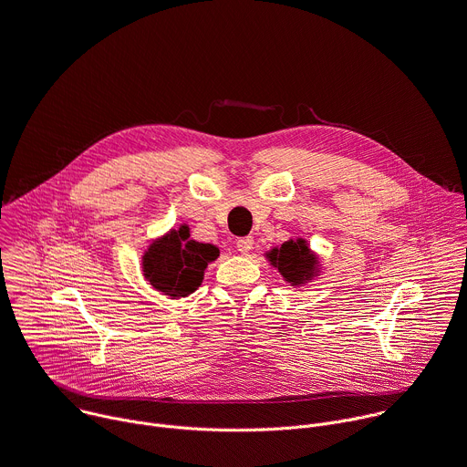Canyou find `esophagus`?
Listing matches in <instances>:
<instances>
[{
  "label": "esophagus",
  "instance_id": "obj_1",
  "mask_svg": "<svg viewBox=\"0 0 467 467\" xmlns=\"http://www.w3.org/2000/svg\"><path fill=\"white\" fill-rule=\"evenodd\" d=\"M252 248H254V239H252V237H241V239L237 241V250H239L241 254H248Z\"/></svg>",
  "mask_w": 467,
  "mask_h": 467
}]
</instances>
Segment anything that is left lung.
I'll return each instance as SVG.
<instances>
[{
	"label": "left lung",
	"mask_w": 467,
	"mask_h": 467,
	"mask_svg": "<svg viewBox=\"0 0 467 467\" xmlns=\"http://www.w3.org/2000/svg\"><path fill=\"white\" fill-rule=\"evenodd\" d=\"M268 263L281 274V277L294 288L305 286L321 272V263L316 252L310 250L306 239H288L281 246L270 248L266 254Z\"/></svg>",
	"instance_id": "left-lung-1"
}]
</instances>
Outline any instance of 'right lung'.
<instances>
[{"label":"right lung","instance_id":"obj_1","mask_svg":"<svg viewBox=\"0 0 467 467\" xmlns=\"http://www.w3.org/2000/svg\"><path fill=\"white\" fill-rule=\"evenodd\" d=\"M217 257V246L190 239V226L181 224L148 246L142 255V274L157 292L181 299L201 286L204 270Z\"/></svg>","mask_w":467,"mask_h":467}]
</instances>
